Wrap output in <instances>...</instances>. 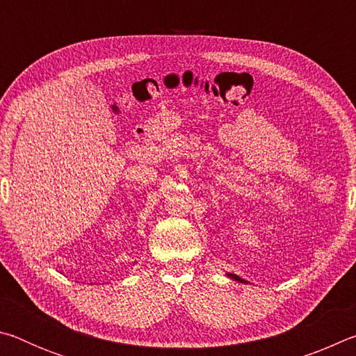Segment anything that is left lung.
<instances>
[{
	"instance_id": "8db88e82",
	"label": "left lung",
	"mask_w": 356,
	"mask_h": 356,
	"mask_svg": "<svg viewBox=\"0 0 356 356\" xmlns=\"http://www.w3.org/2000/svg\"><path fill=\"white\" fill-rule=\"evenodd\" d=\"M227 276H231V278L232 280H236V281H238V282H246L245 280H242V278H240V276H237V275H232V273H227Z\"/></svg>"
}]
</instances>
